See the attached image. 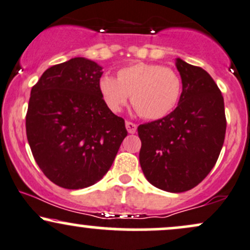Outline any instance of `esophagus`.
Wrapping results in <instances>:
<instances>
[{"instance_id":"obj_1","label":"esophagus","mask_w":250,"mask_h":250,"mask_svg":"<svg viewBox=\"0 0 250 250\" xmlns=\"http://www.w3.org/2000/svg\"><path fill=\"white\" fill-rule=\"evenodd\" d=\"M125 128H127L128 133H130V134H134L135 131H136V129H137V125H135V123H133V122H130V121H127V122H125Z\"/></svg>"}]
</instances>
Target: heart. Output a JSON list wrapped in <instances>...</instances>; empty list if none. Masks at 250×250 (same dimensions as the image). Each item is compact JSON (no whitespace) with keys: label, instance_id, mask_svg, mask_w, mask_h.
<instances>
[{"label":"heart","instance_id":"1","mask_svg":"<svg viewBox=\"0 0 250 250\" xmlns=\"http://www.w3.org/2000/svg\"><path fill=\"white\" fill-rule=\"evenodd\" d=\"M107 107L119 113L131 96L135 110L147 120H160L174 110L182 93L179 74L169 67L139 62L117 71V80L104 75L99 82Z\"/></svg>","mask_w":250,"mask_h":250}]
</instances>
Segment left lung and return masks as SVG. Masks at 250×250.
<instances>
[{
	"label": "left lung",
	"mask_w": 250,
	"mask_h": 250,
	"mask_svg": "<svg viewBox=\"0 0 250 250\" xmlns=\"http://www.w3.org/2000/svg\"><path fill=\"white\" fill-rule=\"evenodd\" d=\"M182 93L174 111L137 128L140 165L151 185L169 193L190 190L216 163L225 142V102L205 69L176 59Z\"/></svg>",
	"instance_id": "8db88e82"
}]
</instances>
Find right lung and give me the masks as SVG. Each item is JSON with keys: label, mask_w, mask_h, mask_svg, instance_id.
<instances>
[{"label": "right lung", "mask_w": 250, "mask_h": 250, "mask_svg": "<svg viewBox=\"0 0 250 250\" xmlns=\"http://www.w3.org/2000/svg\"><path fill=\"white\" fill-rule=\"evenodd\" d=\"M102 74L96 62L75 57L48 68L31 88L28 142L43 174L62 188L101 180L128 134L125 120L103 101Z\"/></svg>", "instance_id": "right-lung-1"}]
</instances>
